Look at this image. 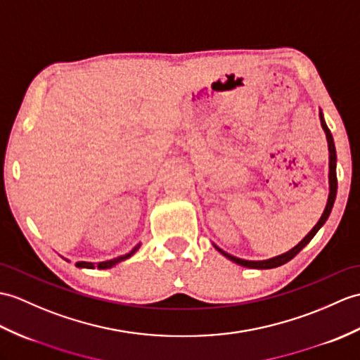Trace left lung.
Instances as JSON below:
<instances>
[{
    "mask_svg": "<svg viewBox=\"0 0 360 360\" xmlns=\"http://www.w3.org/2000/svg\"><path fill=\"white\" fill-rule=\"evenodd\" d=\"M321 122H322V127H323V130H325V133H327V139H328V150H330V196H328V202H327V207H325V210H323V214L321 216V219H319V222H317L314 227H313V230L308 233V235L299 242V244L295 247V248H291L290 252H287V253H283V255H281V256H276V257H271V259H266V261H244V259H239V257H235V256H231V255H229V253H225V252H222V250L219 248V247H216L219 250V252L224 255V256H227L230 261H233V262H236V264H239V265H242V266H248V269H274V266H279V265H283L285 262H288V261H291V259H293L300 250H302L308 242H310L313 238H314V235L317 231H319V229L322 227V225L325 224V221L328 219V216H330V213H331V208H333V204H334V199H336V191H338V176H336V148H334V141H333V136H331V131L328 130V127H327V124H325V121H323V116H322V113H321Z\"/></svg>",
    "mask_w": 360,
    "mask_h": 360,
    "instance_id": "left-lung-1",
    "label": "left lung"
}]
</instances>
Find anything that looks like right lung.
I'll list each match as a JSON object with an SVG mask.
<instances>
[{
    "label": "right lung",
    "instance_id": "right-lung-1",
    "mask_svg": "<svg viewBox=\"0 0 360 360\" xmlns=\"http://www.w3.org/2000/svg\"><path fill=\"white\" fill-rule=\"evenodd\" d=\"M139 248V244L131 250L130 253H127V255H124V256H120V257H115V259H112V261H105V262H99V264H96V266L98 269H110V266H113L115 264H118V262H121V261H124V259H127V257H130L133 253L136 252V250ZM77 266H81V269H95V264H91V262H77L75 264Z\"/></svg>",
    "mask_w": 360,
    "mask_h": 360
}]
</instances>
